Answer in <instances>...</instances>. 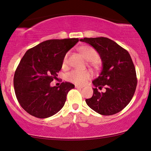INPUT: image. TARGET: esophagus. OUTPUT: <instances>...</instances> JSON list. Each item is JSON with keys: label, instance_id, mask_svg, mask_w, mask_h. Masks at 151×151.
Masks as SVG:
<instances>
[{"label": "esophagus", "instance_id": "1", "mask_svg": "<svg viewBox=\"0 0 151 151\" xmlns=\"http://www.w3.org/2000/svg\"><path fill=\"white\" fill-rule=\"evenodd\" d=\"M75 88H83V86H82L75 85Z\"/></svg>", "mask_w": 151, "mask_h": 151}]
</instances>
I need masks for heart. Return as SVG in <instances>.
<instances>
[{
    "instance_id": "obj_1",
    "label": "heart",
    "mask_w": 151,
    "mask_h": 151,
    "mask_svg": "<svg viewBox=\"0 0 151 151\" xmlns=\"http://www.w3.org/2000/svg\"><path fill=\"white\" fill-rule=\"evenodd\" d=\"M79 50L82 54L88 60H90V63L95 68H98L100 65V61L98 60V53L93 47L91 46H83L80 47ZM70 53L68 52L65 55L63 65L66 66L68 62V57ZM92 77V73L90 70H74L67 74V79L68 81L76 83V84L82 85L85 83L88 80Z\"/></svg>"
}]
</instances>
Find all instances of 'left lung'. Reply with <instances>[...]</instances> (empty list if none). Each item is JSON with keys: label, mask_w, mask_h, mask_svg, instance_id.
<instances>
[{"label": "left lung", "mask_w": 151, "mask_h": 151, "mask_svg": "<svg viewBox=\"0 0 151 151\" xmlns=\"http://www.w3.org/2000/svg\"><path fill=\"white\" fill-rule=\"evenodd\" d=\"M80 41L89 44L98 51L102 62L100 75L93 81L92 98L86 102L95 112L110 116L121 111L130 102L137 88L136 70L128 51L109 38L84 37ZM104 87V93L99 92Z\"/></svg>", "instance_id": "8db88e82"}]
</instances>
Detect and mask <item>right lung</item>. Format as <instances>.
Instances as JSON below:
<instances>
[{"label": "right lung", "mask_w": 151, "mask_h": 151, "mask_svg": "<svg viewBox=\"0 0 151 151\" xmlns=\"http://www.w3.org/2000/svg\"><path fill=\"white\" fill-rule=\"evenodd\" d=\"M78 42V38L49 40L25 53L15 71L14 87L17 100L27 113L45 118L63 107L74 85L66 81L51 87L50 83L57 79L65 55Z\"/></svg>", "instance_id": "obj_1"}]
</instances>
